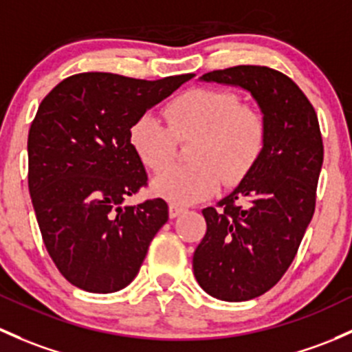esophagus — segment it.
Here are the masks:
<instances>
[{"instance_id":"obj_1","label":"esophagus","mask_w":352,"mask_h":352,"mask_svg":"<svg viewBox=\"0 0 352 352\" xmlns=\"http://www.w3.org/2000/svg\"><path fill=\"white\" fill-rule=\"evenodd\" d=\"M184 212H186V209H184V207H180V206L170 204V207H168V214H170V217H172V219H175V217H179L180 214H184Z\"/></svg>"}]
</instances>
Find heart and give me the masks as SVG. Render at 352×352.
Wrapping results in <instances>:
<instances>
[{
  "mask_svg": "<svg viewBox=\"0 0 352 352\" xmlns=\"http://www.w3.org/2000/svg\"><path fill=\"white\" fill-rule=\"evenodd\" d=\"M164 123L143 114L129 128V143L142 164L162 172L172 164L177 140L195 138L190 160L173 166L153 180L158 197L190 206L214 195L221 182L238 184L260 160L266 124L258 109L239 104L238 96L224 89H188L166 106Z\"/></svg>",
  "mask_w": 352,
  "mask_h": 352,
  "instance_id": "obj_1",
  "label": "heart"
}]
</instances>
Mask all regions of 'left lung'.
Wrapping results in <instances>:
<instances>
[{
    "label": "left lung",
    "mask_w": 352,
    "mask_h": 352,
    "mask_svg": "<svg viewBox=\"0 0 352 352\" xmlns=\"http://www.w3.org/2000/svg\"><path fill=\"white\" fill-rule=\"evenodd\" d=\"M199 80L250 92L266 124L263 153L238 187L202 210L207 223L192 268L224 302L260 297L294 261L316 209L324 162L319 120L300 87L261 65L207 72Z\"/></svg>",
    "instance_id": "left-lung-1"
}]
</instances>
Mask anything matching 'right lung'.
<instances>
[{
	"instance_id": "obj_1",
	"label": "right lung",
	"mask_w": 352,
	"mask_h": 352,
	"mask_svg": "<svg viewBox=\"0 0 352 352\" xmlns=\"http://www.w3.org/2000/svg\"><path fill=\"white\" fill-rule=\"evenodd\" d=\"M194 74L142 80L84 72L57 84L28 133V188L58 272L92 294L124 288L168 221L164 199L123 206L146 186L129 128Z\"/></svg>"
}]
</instances>
